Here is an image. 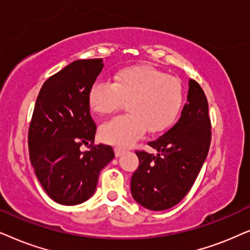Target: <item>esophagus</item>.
<instances>
[{
	"label": "esophagus",
	"mask_w": 250,
	"mask_h": 250,
	"mask_svg": "<svg viewBox=\"0 0 250 250\" xmlns=\"http://www.w3.org/2000/svg\"><path fill=\"white\" fill-rule=\"evenodd\" d=\"M125 152V149L121 148V147H115V148H114V153H115L116 158H119V156H121Z\"/></svg>",
	"instance_id": "1"
}]
</instances>
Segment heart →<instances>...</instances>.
<instances>
[{"instance_id": "1", "label": "heart", "mask_w": 250, "mask_h": 250, "mask_svg": "<svg viewBox=\"0 0 250 250\" xmlns=\"http://www.w3.org/2000/svg\"><path fill=\"white\" fill-rule=\"evenodd\" d=\"M89 106L98 114H108L127 102L128 114L102 125L104 142L118 146L131 145L144 131L167 129L183 104V86L178 79L149 66H130L114 74V82L96 81L88 94Z\"/></svg>"}]
</instances>
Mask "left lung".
Segmentation results:
<instances>
[{
    "instance_id": "obj_1",
    "label": "left lung",
    "mask_w": 250,
    "mask_h": 250,
    "mask_svg": "<svg viewBox=\"0 0 250 250\" xmlns=\"http://www.w3.org/2000/svg\"><path fill=\"white\" fill-rule=\"evenodd\" d=\"M210 139L207 98L199 83L189 80L188 99L178 122L148 143L156 154L136 152L139 166L130 182L135 201L155 211L182 201L201 170Z\"/></svg>"
}]
</instances>
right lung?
Listing matches in <instances>:
<instances>
[{
    "instance_id": "obj_1",
    "label": "right lung",
    "mask_w": 250,
    "mask_h": 250,
    "mask_svg": "<svg viewBox=\"0 0 250 250\" xmlns=\"http://www.w3.org/2000/svg\"><path fill=\"white\" fill-rule=\"evenodd\" d=\"M104 67L103 59L71 62L43 83L28 130L34 172L57 204L75 206L94 195L98 176L114 158L109 145H92L96 125L88 94ZM88 145L85 152L79 151Z\"/></svg>"
}]
</instances>
